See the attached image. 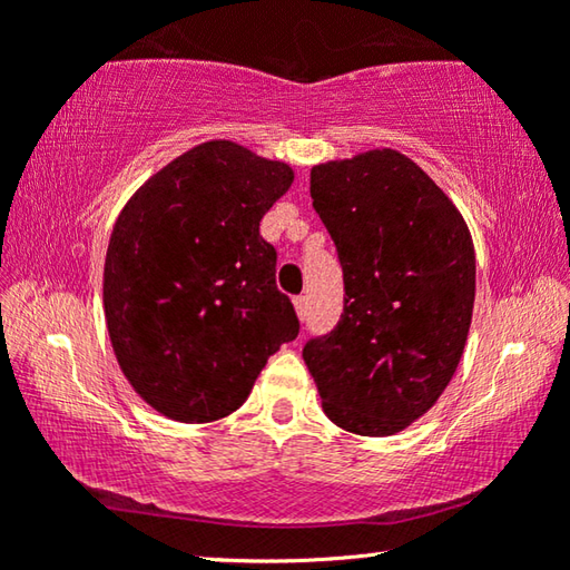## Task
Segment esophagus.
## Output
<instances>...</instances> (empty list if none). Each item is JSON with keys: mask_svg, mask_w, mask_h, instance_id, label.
Wrapping results in <instances>:
<instances>
[{"mask_svg": "<svg viewBox=\"0 0 570 570\" xmlns=\"http://www.w3.org/2000/svg\"><path fill=\"white\" fill-rule=\"evenodd\" d=\"M294 308H296V314H298V320H306V312H308V298L306 296H296L294 298Z\"/></svg>", "mask_w": 570, "mask_h": 570, "instance_id": "obj_1", "label": "esophagus"}]
</instances>
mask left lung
Listing matches in <instances>:
<instances>
[{
	"instance_id": "left-lung-1",
	"label": "left lung",
	"mask_w": 570,
	"mask_h": 570,
	"mask_svg": "<svg viewBox=\"0 0 570 570\" xmlns=\"http://www.w3.org/2000/svg\"><path fill=\"white\" fill-rule=\"evenodd\" d=\"M344 272V312L304 344L326 417L364 438L420 420L452 380L475 304L465 218L417 163L366 150L312 168Z\"/></svg>"
}]
</instances>
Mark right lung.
Returning a JSON list of instances; mask_svg holds the SVG:
<instances>
[{
  "label": "right lung",
  "mask_w": 570,
  "mask_h": 570,
  "mask_svg": "<svg viewBox=\"0 0 570 570\" xmlns=\"http://www.w3.org/2000/svg\"><path fill=\"white\" fill-rule=\"evenodd\" d=\"M292 183L286 163L208 140L142 183L115 220L102 274L108 334L132 390L166 417H226L268 356L296 340L276 248L258 234Z\"/></svg>",
  "instance_id": "obj_1"
}]
</instances>
